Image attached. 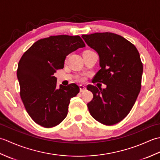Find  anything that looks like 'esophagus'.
Instances as JSON below:
<instances>
[{"instance_id": "34e87169", "label": "esophagus", "mask_w": 160, "mask_h": 160, "mask_svg": "<svg viewBox=\"0 0 160 160\" xmlns=\"http://www.w3.org/2000/svg\"><path fill=\"white\" fill-rule=\"evenodd\" d=\"M79 87H80V92H83V91H85L87 90V87L85 86L82 85V84H80V85H79Z\"/></svg>"}]
</instances>
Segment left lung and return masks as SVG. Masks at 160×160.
<instances>
[{"mask_svg":"<svg viewBox=\"0 0 160 160\" xmlns=\"http://www.w3.org/2000/svg\"><path fill=\"white\" fill-rule=\"evenodd\" d=\"M82 38L98 53L101 69L93 83L99 82L106 89L87 86L93 95L87 104L95 120L104 125H113L131 111L141 89L143 65L136 47L113 33H95Z\"/></svg>","mask_w":160,"mask_h":160,"instance_id":"left-lung-1","label":"left lung"}]
</instances>
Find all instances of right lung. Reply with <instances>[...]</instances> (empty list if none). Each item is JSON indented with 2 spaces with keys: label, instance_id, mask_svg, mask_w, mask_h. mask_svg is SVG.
Listing matches in <instances>:
<instances>
[{
  "label": "right lung",
  "instance_id": "add662e5",
  "mask_svg": "<svg viewBox=\"0 0 160 160\" xmlns=\"http://www.w3.org/2000/svg\"><path fill=\"white\" fill-rule=\"evenodd\" d=\"M84 47L79 36H51L36 41L24 53L17 69L20 95L36 124L52 128L67 117L71 98L80 88L74 83L58 88L53 74L63 69L68 54Z\"/></svg>",
  "mask_w": 160,
  "mask_h": 160
}]
</instances>
